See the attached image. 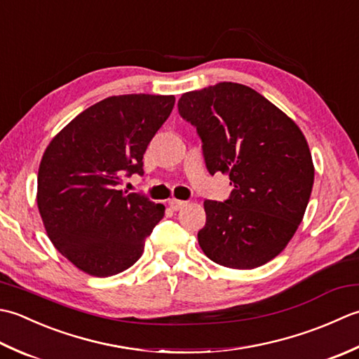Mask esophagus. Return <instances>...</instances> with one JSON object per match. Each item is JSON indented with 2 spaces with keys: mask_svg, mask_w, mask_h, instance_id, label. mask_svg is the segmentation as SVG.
<instances>
[{
  "mask_svg": "<svg viewBox=\"0 0 359 359\" xmlns=\"http://www.w3.org/2000/svg\"><path fill=\"white\" fill-rule=\"evenodd\" d=\"M187 204V201H181V200H177V198H172V200H169V206H170V209H173V210H180V209H182Z\"/></svg>",
  "mask_w": 359,
  "mask_h": 359,
  "instance_id": "esophagus-1",
  "label": "esophagus"
}]
</instances>
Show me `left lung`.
I'll use <instances>...</instances> for the list:
<instances>
[{"label": "left lung", "mask_w": 359, "mask_h": 359, "mask_svg": "<svg viewBox=\"0 0 359 359\" xmlns=\"http://www.w3.org/2000/svg\"><path fill=\"white\" fill-rule=\"evenodd\" d=\"M178 111L196 128L210 175L228 173V200L204 201L203 252L218 265L252 269L283 251L314 181L305 136L252 88L220 82L182 94Z\"/></svg>", "instance_id": "obj_1"}]
</instances>
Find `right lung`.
I'll return each instance as SVG.
<instances>
[{
    "instance_id": "1",
    "label": "right lung",
    "mask_w": 359,
    "mask_h": 359,
    "mask_svg": "<svg viewBox=\"0 0 359 359\" xmlns=\"http://www.w3.org/2000/svg\"><path fill=\"white\" fill-rule=\"evenodd\" d=\"M173 105V96L107 97L72 119L41 158L43 224L60 254L90 276L128 269L164 217L163 204L119 186L133 173L142 177L144 153Z\"/></svg>"
}]
</instances>
